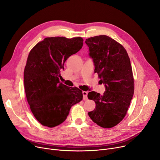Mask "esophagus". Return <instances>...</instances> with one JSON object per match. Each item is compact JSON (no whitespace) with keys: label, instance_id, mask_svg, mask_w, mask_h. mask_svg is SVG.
Segmentation results:
<instances>
[{"label":"esophagus","instance_id":"34e87169","mask_svg":"<svg viewBox=\"0 0 160 160\" xmlns=\"http://www.w3.org/2000/svg\"><path fill=\"white\" fill-rule=\"evenodd\" d=\"M82 93H83V96H84V97H83V99H84V100H87L88 99V92L83 91Z\"/></svg>","mask_w":160,"mask_h":160}]
</instances>
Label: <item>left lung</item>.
Listing matches in <instances>:
<instances>
[{"label":"left lung","instance_id":"1","mask_svg":"<svg viewBox=\"0 0 160 160\" xmlns=\"http://www.w3.org/2000/svg\"><path fill=\"white\" fill-rule=\"evenodd\" d=\"M89 56L105 84L103 95L90 92L89 99L95 108L88 112L90 118L104 128H112L126 116L134 93V79L128 54L122 45L107 35L87 38Z\"/></svg>","mask_w":160,"mask_h":160}]
</instances>
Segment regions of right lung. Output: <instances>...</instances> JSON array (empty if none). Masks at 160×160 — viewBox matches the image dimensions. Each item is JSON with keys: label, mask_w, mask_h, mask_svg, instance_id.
Instances as JSON below:
<instances>
[{"label": "right lung", "mask_w": 160, "mask_h": 160, "mask_svg": "<svg viewBox=\"0 0 160 160\" xmlns=\"http://www.w3.org/2000/svg\"><path fill=\"white\" fill-rule=\"evenodd\" d=\"M81 37H48L29 52L24 70V87L32 113L42 126L63 123L71 107L82 100V92L60 82V72L71 55L83 46Z\"/></svg>", "instance_id": "add662e5"}]
</instances>
